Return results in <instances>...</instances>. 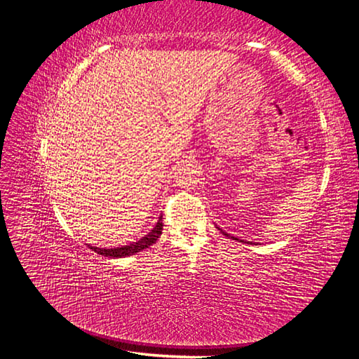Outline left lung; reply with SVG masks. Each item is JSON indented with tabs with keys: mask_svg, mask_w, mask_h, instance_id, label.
<instances>
[{
	"mask_svg": "<svg viewBox=\"0 0 359 359\" xmlns=\"http://www.w3.org/2000/svg\"><path fill=\"white\" fill-rule=\"evenodd\" d=\"M223 235H226V236H229V238H232V240H236L238 241V238H235V236H231V235H227L226 232H223ZM248 244V243H247Z\"/></svg>",
	"mask_w": 359,
	"mask_h": 359,
	"instance_id": "1",
	"label": "left lung"
}]
</instances>
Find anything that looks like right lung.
Masks as SVG:
<instances>
[{"mask_svg":"<svg viewBox=\"0 0 359 359\" xmlns=\"http://www.w3.org/2000/svg\"><path fill=\"white\" fill-rule=\"evenodd\" d=\"M161 231H163V214L158 217V222L154 226V229L133 244H128L124 247H116V248H99V247H93V245H88V247L91 250H94L95 253H99L106 257H126V256H132V255L140 252V250L148 248L149 245H153L158 240V236L161 235Z\"/></svg>","mask_w":359,"mask_h":359,"instance_id":"1","label":"right lung"}]
</instances>
